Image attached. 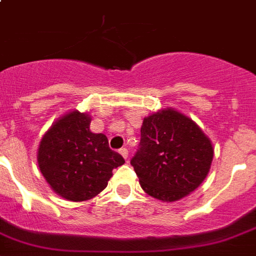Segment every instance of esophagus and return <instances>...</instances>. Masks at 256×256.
<instances>
[{"label": "esophagus", "instance_id": "esophagus-1", "mask_svg": "<svg viewBox=\"0 0 256 256\" xmlns=\"http://www.w3.org/2000/svg\"><path fill=\"white\" fill-rule=\"evenodd\" d=\"M120 153H121V156H122V157H124V158L128 160V148H121V150H120Z\"/></svg>", "mask_w": 256, "mask_h": 256}]
</instances>
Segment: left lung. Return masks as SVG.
Masks as SVG:
<instances>
[{
    "label": "left lung",
    "mask_w": 256,
    "mask_h": 256,
    "mask_svg": "<svg viewBox=\"0 0 256 256\" xmlns=\"http://www.w3.org/2000/svg\"><path fill=\"white\" fill-rule=\"evenodd\" d=\"M140 144L131 158L144 192L166 202L197 188L210 170L214 150L194 122L166 108L146 117Z\"/></svg>",
    "instance_id": "8db88e82"
}]
</instances>
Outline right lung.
<instances>
[{"instance_id":"obj_1","label":"right lung","mask_w":256,"mask_h":256,"mask_svg":"<svg viewBox=\"0 0 256 256\" xmlns=\"http://www.w3.org/2000/svg\"><path fill=\"white\" fill-rule=\"evenodd\" d=\"M88 113L72 110L48 130L38 146L40 170L55 193L68 201H86L102 192L113 168L125 164L104 134L90 131Z\"/></svg>"}]
</instances>
